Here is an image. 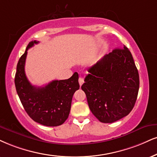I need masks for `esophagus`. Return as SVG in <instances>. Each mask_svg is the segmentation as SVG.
I'll return each mask as SVG.
<instances>
[{
	"mask_svg": "<svg viewBox=\"0 0 157 157\" xmlns=\"http://www.w3.org/2000/svg\"><path fill=\"white\" fill-rule=\"evenodd\" d=\"M84 78H82V77H79L78 78V83H79V85H80V86H82V85L84 84Z\"/></svg>",
	"mask_w": 157,
	"mask_h": 157,
	"instance_id": "34e87169",
	"label": "esophagus"
}]
</instances>
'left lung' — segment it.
I'll return each instance as SVG.
<instances>
[{"label": "left lung", "mask_w": 157, "mask_h": 157, "mask_svg": "<svg viewBox=\"0 0 157 157\" xmlns=\"http://www.w3.org/2000/svg\"><path fill=\"white\" fill-rule=\"evenodd\" d=\"M82 86L92 113L102 123H113L130 113L138 97L139 74L124 46L105 55L88 69Z\"/></svg>", "instance_id": "1"}]
</instances>
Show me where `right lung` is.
I'll return each mask as SVG.
<instances>
[{"label":"right lung","mask_w":157,"mask_h":157,"mask_svg":"<svg viewBox=\"0 0 157 157\" xmlns=\"http://www.w3.org/2000/svg\"><path fill=\"white\" fill-rule=\"evenodd\" d=\"M29 43L17 65L14 83L17 94L29 117L40 124L57 127L65 122L71 111L74 92L79 89L78 74L73 73L65 80H55L45 86L37 87L30 84L25 72L28 50L37 44Z\"/></svg>","instance_id":"right-lung-1"}]
</instances>
